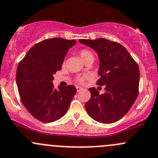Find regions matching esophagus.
<instances>
[{"label": "esophagus", "mask_w": 158, "mask_h": 158, "mask_svg": "<svg viewBox=\"0 0 158 158\" xmlns=\"http://www.w3.org/2000/svg\"><path fill=\"white\" fill-rule=\"evenodd\" d=\"M76 89H77V92H80V91L83 90V87H80V86H77V87H76Z\"/></svg>", "instance_id": "esophagus-1"}]
</instances>
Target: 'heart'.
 Returning <instances> with one entry per match:
<instances>
[{
    "mask_svg": "<svg viewBox=\"0 0 158 158\" xmlns=\"http://www.w3.org/2000/svg\"><path fill=\"white\" fill-rule=\"evenodd\" d=\"M80 55H81V57L82 58V59L84 60V61H86L87 59H89V58H94V55H93L92 52L87 49L81 50V51L80 52ZM78 81H81V82L83 81V77H80V78H78Z\"/></svg>",
    "mask_w": 158,
    "mask_h": 158,
    "instance_id": "obj_1",
    "label": "heart"
}]
</instances>
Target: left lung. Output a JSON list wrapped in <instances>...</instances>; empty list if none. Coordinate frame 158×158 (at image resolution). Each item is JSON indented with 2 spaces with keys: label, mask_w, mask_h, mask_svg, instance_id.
Returning a JSON list of instances; mask_svg holds the SVG:
<instances>
[{
  "label": "left lung",
  "mask_w": 158,
  "mask_h": 158,
  "mask_svg": "<svg viewBox=\"0 0 158 158\" xmlns=\"http://www.w3.org/2000/svg\"><path fill=\"white\" fill-rule=\"evenodd\" d=\"M97 53L100 60L97 84L106 85L105 93L89 88L91 97L85 109L93 119L110 124L123 118L139 94L140 72L137 63L121 44L100 38L80 40Z\"/></svg>",
  "instance_id": "1"
}]
</instances>
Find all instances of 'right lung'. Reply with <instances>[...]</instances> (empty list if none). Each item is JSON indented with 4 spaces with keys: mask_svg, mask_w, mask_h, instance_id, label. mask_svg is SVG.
I'll use <instances>...</instances> for the list:
<instances>
[{
    "mask_svg": "<svg viewBox=\"0 0 158 158\" xmlns=\"http://www.w3.org/2000/svg\"><path fill=\"white\" fill-rule=\"evenodd\" d=\"M75 43L61 38L45 40L34 45L19 63L16 77L19 97L29 113L43 123L64 116L77 92L74 85L55 89L52 82Z\"/></svg>",
    "mask_w": 158,
    "mask_h": 158,
    "instance_id": "right-lung-1",
    "label": "right lung"
}]
</instances>
